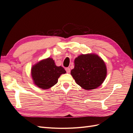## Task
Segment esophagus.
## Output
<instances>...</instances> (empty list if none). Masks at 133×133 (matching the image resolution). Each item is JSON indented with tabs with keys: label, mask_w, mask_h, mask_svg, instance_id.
<instances>
[{
	"label": "esophagus",
	"mask_w": 133,
	"mask_h": 133,
	"mask_svg": "<svg viewBox=\"0 0 133 133\" xmlns=\"http://www.w3.org/2000/svg\"><path fill=\"white\" fill-rule=\"evenodd\" d=\"M65 70L66 71V73H69L70 72V69L69 68H65Z\"/></svg>",
	"instance_id": "obj_1"
}]
</instances>
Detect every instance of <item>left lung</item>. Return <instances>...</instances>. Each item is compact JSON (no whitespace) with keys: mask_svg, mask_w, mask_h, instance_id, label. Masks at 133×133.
Returning <instances> with one entry per match:
<instances>
[{"mask_svg":"<svg viewBox=\"0 0 133 133\" xmlns=\"http://www.w3.org/2000/svg\"><path fill=\"white\" fill-rule=\"evenodd\" d=\"M71 75L76 83L87 90L95 89L105 80L107 69L105 62L93 53L81 54L74 60Z\"/></svg>","mask_w":133,"mask_h":133,"instance_id":"left-lung-1","label":"left lung"}]
</instances>
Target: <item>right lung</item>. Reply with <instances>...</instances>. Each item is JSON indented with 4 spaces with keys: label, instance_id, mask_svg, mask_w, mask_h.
I'll return each instance as SVG.
<instances>
[{
    "label": "right lung",
    "instance_id": "add662e5",
    "mask_svg": "<svg viewBox=\"0 0 133 133\" xmlns=\"http://www.w3.org/2000/svg\"><path fill=\"white\" fill-rule=\"evenodd\" d=\"M66 71L55 65L51 58L43 59L31 67V75L33 83L42 89H48L58 83V78Z\"/></svg>",
    "mask_w": 133,
    "mask_h": 133
}]
</instances>
